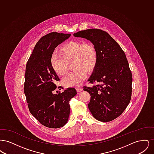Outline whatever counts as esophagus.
<instances>
[{
  "mask_svg": "<svg viewBox=\"0 0 154 154\" xmlns=\"http://www.w3.org/2000/svg\"><path fill=\"white\" fill-rule=\"evenodd\" d=\"M76 90H77V91L78 92H80L83 90V88H82V87H77V88H76Z\"/></svg>",
  "mask_w": 154,
  "mask_h": 154,
  "instance_id": "1",
  "label": "esophagus"
}]
</instances>
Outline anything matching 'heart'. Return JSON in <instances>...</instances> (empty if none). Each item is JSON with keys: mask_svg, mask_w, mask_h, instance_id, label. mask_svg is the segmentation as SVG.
Returning <instances> with one entry per match:
<instances>
[{"mask_svg": "<svg viewBox=\"0 0 154 154\" xmlns=\"http://www.w3.org/2000/svg\"><path fill=\"white\" fill-rule=\"evenodd\" d=\"M60 51L52 54L53 70L59 75H65L68 70V62L74 59L75 69L63 78L62 82L67 87L79 86L85 79L87 70L91 72L95 68L98 58L95 47L89 42L72 41L63 44Z\"/></svg>", "mask_w": 154, "mask_h": 154, "instance_id": "obj_1", "label": "heart"}]
</instances>
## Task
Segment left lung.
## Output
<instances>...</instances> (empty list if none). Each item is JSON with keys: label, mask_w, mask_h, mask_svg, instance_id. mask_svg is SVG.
<instances>
[{"label": "left lung", "mask_w": 154, "mask_h": 154, "mask_svg": "<svg viewBox=\"0 0 154 154\" xmlns=\"http://www.w3.org/2000/svg\"><path fill=\"white\" fill-rule=\"evenodd\" d=\"M73 36L89 40L97 52L96 66L88 81L99 84L84 87L91 95L88 109L97 120L111 121L124 111L131 99L132 75L125 54L102 30L88 29Z\"/></svg>", "instance_id": "left-lung-1"}]
</instances>
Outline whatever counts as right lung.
<instances>
[{
  "label": "right lung",
  "mask_w": 154,
  "mask_h": 154,
  "mask_svg": "<svg viewBox=\"0 0 154 154\" xmlns=\"http://www.w3.org/2000/svg\"><path fill=\"white\" fill-rule=\"evenodd\" d=\"M70 36V33L52 32L42 37L26 66L24 92L29 110L41 124L50 128H59L66 124L70 112L69 101L77 94L74 88H66L58 94L53 93L59 78L52 68V54L59 44Z\"/></svg>",
  "instance_id": "add662e5"
}]
</instances>
